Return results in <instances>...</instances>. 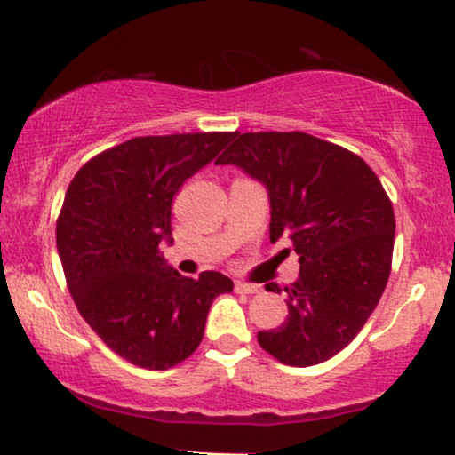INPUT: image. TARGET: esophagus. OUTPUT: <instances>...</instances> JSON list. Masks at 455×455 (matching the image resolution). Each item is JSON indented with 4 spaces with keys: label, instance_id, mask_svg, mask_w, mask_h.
<instances>
[{
    "label": "esophagus",
    "instance_id": "34e87169",
    "mask_svg": "<svg viewBox=\"0 0 455 455\" xmlns=\"http://www.w3.org/2000/svg\"><path fill=\"white\" fill-rule=\"evenodd\" d=\"M235 294H259L260 285L257 283H244V282H235L234 283Z\"/></svg>",
    "mask_w": 455,
    "mask_h": 455
}]
</instances>
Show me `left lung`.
Listing matches in <instances>:
<instances>
[{
    "label": "left lung",
    "mask_w": 455,
    "mask_h": 455,
    "mask_svg": "<svg viewBox=\"0 0 455 455\" xmlns=\"http://www.w3.org/2000/svg\"><path fill=\"white\" fill-rule=\"evenodd\" d=\"M217 165H235L267 188L271 242L288 238L300 275L288 316L259 331L288 366L325 363L356 338L387 285L395 217L375 172L358 155L307 132L235 134ZM269 291H282L277 283Z\"/></svg>",
    "instance_id": "8db88e82"
}]
</instances>
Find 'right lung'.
<instances>
[{"instance_id":"1","label":"right lung","mask_w":455,"mask_h":455,"mask_svg":"<svg viewBox=\"0 0 455 455\" xmlns=\"http://www.w3.org/2000/svg\"><path fill=\"white\" fill-rule=\"evenodd\" d=\"M238 132L139 136L92 157L68 186L55 228L78 313L117 356L165 371L196 350L213 300L234 290L217 271L184 277L159 246L186 180Z\"/></svg>"}]
</instances>
